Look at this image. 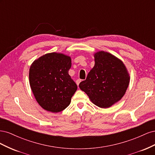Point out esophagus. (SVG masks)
I'll return each instance as SVG.
<instances>
[{
	"mask_svg": "<svg viewBox=\"0 0 155 155\" xmlns=\"http://www.w3.org/2000/svg\"><path fill=\"white\" fill-rule=\"evenodd\" d=\"M81 80L80 79H77V80H76V84H77V85H78V86L79 85V84L80 83V82H81Z\"/></svg>",
	"mask_w": 155,
	"mask_h": 155,
	"instance_id": "obj_1",
	"label": "esophagus"
}]
</instances>
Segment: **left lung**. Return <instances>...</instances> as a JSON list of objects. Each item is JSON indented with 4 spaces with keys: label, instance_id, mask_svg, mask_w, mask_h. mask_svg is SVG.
I'll return each instance as SVG.
<instances>
[{
    "label": "left lung",
    "instance_id": "8db88e82",
    "mask_svg": "<svg viewBox=\"0 0 155 155\" xmlns=\"http://www.w3.org/2000/svg\"><path fill=\"white\" fill-rule=\"evenodd\" d=\"M71 66L70 56L58 52L46 54L31 63L30 85L43 109L58 113L70 105L78 88L68 74Z\"/></svg>",
    "mask_w": 155,
    "mask_h": 155
}]
</instances>
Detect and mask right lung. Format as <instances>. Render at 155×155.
Returning a JSON list of instances; mask_svg holds the SVG:
<instances>
[{"label":"right lung","mask_w":155,"mask_h":155,"mask_svg":"<svg viewBox=\"0 0 155 155\" xmlns=\"http://www.w3.org/2000/svg\"><path fill=\"white\" fill-rule=\"evenodd\" d=\"M94 57V66L79 87L94 104L109 108L125 95L130 82L129 73L122 61L107 51H98Z\"/></svg>","instance_id":"1"}]
</instances>
